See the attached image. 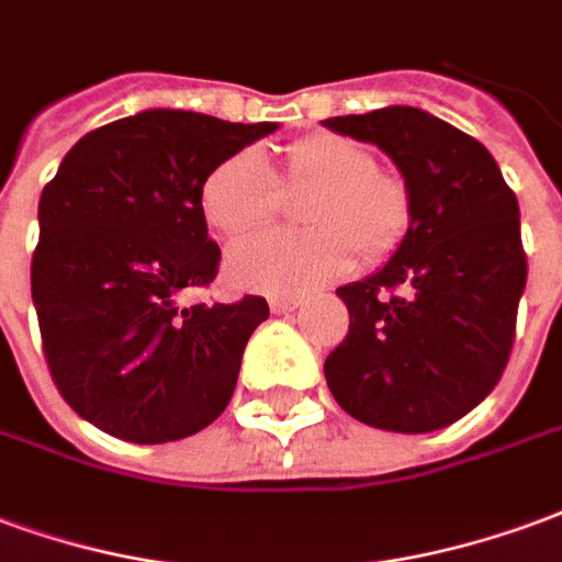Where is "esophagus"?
Wrapping results in <instances>:
<instances>
[{
  "label": "esophagus",
  "mask_w": 562,
  "mask_h": 562,
  "mask_svg": "<svg viewBox=\"0 0 562 562\" xmlns=\"http://www.w3.org/2000/svg\"><path fill=\"white\" fill-rule=\"evenodd\" d=\"M302 305V299L299 296H272L269 299V308L272 314H286V311H296Z\"/></svg>",
  "instance_id": "34e87169"
}]
</instances>
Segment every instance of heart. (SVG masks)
<instances>
[{
	"mask_svg": "<svg viewBox=\"0 0 562 562\" xmlns=\"http://www.w3.org/2000/svg\"><path fill=\"white\" fill-rule=\"evenodd\" d=\"M312 191L299 206L308 231L257 233L233 245L224 276L236 290L296 296L356 263H383L398 251L413 224V194L398 170L374 164L366 143L344 134H311L290 143L276 176L263 151L245 146L218 161L200 188L209 227L224 236L260 227L278 212L284 191Z\"/></svg>",
	"mask_w": 562,
	"mask_h": 562,
	"instance_id": "heart-1",
	"label": "heart"
}]
</instances>
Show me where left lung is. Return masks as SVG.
<instances>
[{
	"label": "left lung",
	"mask_w": 562,
	"mask_h": 562,
	"mask_svg": "<svg viewBox=\"0 0 562 562\" xmlns=\"http://www.w3.org/2000/svg\"><path fill=\"white\" fill-rule=\"evenodd\" d=\"M323 125L376 143L413 194L411 233L392 260L338 286L350 329L323 366L326 383L371 428H446L485 401L509 362L527 284L515 191L482 143L425 110Z\"/></svg>",
	"instance_id": "8db88e82"
}]
</instances>
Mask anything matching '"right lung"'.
<instances>
[{
    "instance_id": "right-lung-1",
    "label": "right lung",
    "mask_w": 562,
    "mask_h": 562,
    "mask_svg": "<svg viewBox=\"0 0 562 562\" xmlns=\"http://www.w3.org/2000/svg\"><path fill=\"white\" fill-rule=\"evenodd\" d=\"M276 122L143 110L74 143L41 191L32 302L44 359L74 413L128 443L203 431L231 404L263 296L179 308L218 276L200 188Z\"/></svg>"
}]
</instances>
